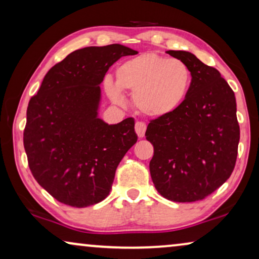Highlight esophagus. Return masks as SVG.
Instances as JSON below:
<instances>
[{
  "instance_id": "esophagus-1",
  "label": "esophagus",
  "mask_w": 259,
  "mask_h": 259,
  "mask_svg": "<svg viewBox=\"0 0 259 259\" xmlns=\"http://www.w3.org/2000/svg\"><path fill=\"white\" fill-rule=\"evenodd\" d=\"M136 132L138 134V137L144 138L145 132H146V123L141 122V121H138L136 123Z\"/></svg>"
}]
</instances>
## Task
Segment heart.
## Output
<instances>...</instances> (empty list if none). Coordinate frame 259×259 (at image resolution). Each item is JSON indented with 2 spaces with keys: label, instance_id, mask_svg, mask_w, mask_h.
<instances>
[{
  "label": "heart",
  "instance_id": "1",
  "mask_svg": "<svg viewBox=\"0 0 259 259\" xmlns=\"http://www.w3.org/2000/svg\"><path fill=\"white\" fill-rule=\"evenodd\" d=\"M191 86V72L185 62L154 53H145L122 62L115 70V83L105 81L108 97L122 104L121 92L133 93V104L144 115L160 118L183 104Z\"/></svg>",
  "mask_w": 259,
  "mask_h": 259
}]
</instances>
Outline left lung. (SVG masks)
<instances>
[{
    "label": "left lung",
    "mask_w": 259,
    "mask_h": 259,
    "mask_svg": "<svg viewBox=\"0 0 259 259\" xmlns=\"http://www.w3.org/2000/svg\"><path fill=\"white\" fill-rule=\"evenodd\" d=\"M189 67L191 86L171 114L151 120L150 172L162 197L178 203L201 200L230 178L239 143L235 93L221 73L190 52L168 51Z\"/></svg>",
    "instance_id": "8db88e82"
}]
</instances>
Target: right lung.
<instances>
[{
  "label": "right lung",
  "instance_id": "right-lung-1",
  "mask_svg": "<svg viewBox=\"0 0 259 259\" xmlns=\"http://www.w3.org/2000/svg\"><path fill=\"white\" fill-rule=\"evenodd\" d=\"M136 54L118 44L77 49L48 70L31 97L23 132L28 165L60 203L86 207L104 200L119 162L137 143L133 118L116 125L98 118L105 74Z\"/></svg>",
  "mask_w": 259,
  "mask_h": 259
}]
</instances>
